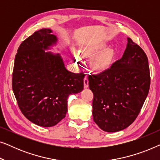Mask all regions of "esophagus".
<instances>
[{
	"label": "esophagus",
	"mask_w": 160,
	"mask_h": 160,
	"mask_svg": "<svg viewBox=\"0 0 160 160\" xmlns=\"http://www.w3.org/2000/svg\"><path fill=\"white\" fill-rule=\"evenodd\" d=\"M84 87L85 88H87L89 87V80L87 76H85V78H84Z\"/></svg>",
	"instance_id": "34e87169"
}]
</instances>
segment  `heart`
<instances>
[{
    "instance_id": "1",
    "label": "heart",
    "mask_w": 160,
    "mask_h": 160,
    "mask_svg": "<svg viewBox=\"0 0 160 160\" xmlns=\"http://www.w3.org/2000/svg\"><path fill=\"white\" fill-rule=\"evenodd\" d=\"M106 45L103 43H97L95 44L87 46V47L83 48L81 51V54L83 57L93 55L94 54L104 49ZM74 55H75L76 61L78 63L82 62V57L81 56L80 54L75 52ZM113 55V50L111 49H106L99 52L93 58L92 61V67L93 68V69L97 70V71H102V70L106 69L112 61Z\"/></svg>"
}]
</instances>
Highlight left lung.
<instances>
[{"label": "left lung", "mask_w": 160, "mask_h": 160, "mask_svg": "<svg viewBox=\"0 0 160 160\" xmlns=\"http://www.w3.org/2000/svg\"><path fill=\"white\" fill-rule=\"evenodd\" d=\"M122 58L97 75H89L93 92V120L108 132L122 130L135 121L150 88L148 58L130 38Z\"/></svg>", "instance_id": "left-lung-1"}]
</instances>
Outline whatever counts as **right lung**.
Instances as JSON below:
<instances>
[{"label":"right lung","instance_id":"obj_1","mask_svg":"<svg viewBox=\"0 0 160 160\" xmlns=\"http://www.w3.org/2000/svg\"><path fill=\"white\" fill-rule=\"evenodd\" d=\"M50 29L22 41L15 56L12 89L21 112L32 123L52 127L65 118L68 98L84 89V74L71 73L60 54L45 52L55 43Z\"/></svg>","mask_w":160,"mask_h":160}]
</instances>
